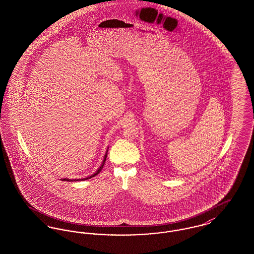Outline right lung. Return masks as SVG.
<instances>
[{
	"label": "right lung",
	"mask_w": 254,
	"mask_h": 254,
	"mask_svg": "<svg viewBox=\"0 0 254 254\" xmlns=\"http://www.w3.org/2000/svg\"><path fill=\"white\" fill-rule=\"evenodd\" d=\"M106 155H107V151H106V153H105V158H104V161H103V164L101 165V167L99 168V170H98V171H97V172H96V173H95L94 175H92V176H90V177H88V178L84 179V180H86V179H91V178H93V177L97 176V175H98V174H99V173H100V172L102 171V169H103V167H104V165H105V160H106ZM62 180H64V181H65V180H66V181H73V180H74V181H75V179H62ZM77 180H83V179H76V181H77Z\"/></svg>",
	"instance_id": "1"
}]
</instances>
